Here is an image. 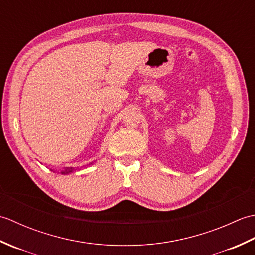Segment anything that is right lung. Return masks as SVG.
Segmentation results:
<instances>
[{
	"label": "right lung",
	"instance_id": "1",
	"mask_svg": "<svg viewBox=\"0 0 255 255\" xmlns=\"http://www.w3.org/2000/svg\"><path fill=\"white\" fill-rule=\"evenodd\" d=\"M74 170L72 169V167H67V169H64L63 171H61V174H68V173H71Z\"/></svg>",
	"mask_w": 255,
	"mask_h": 255
}]
</instances>
